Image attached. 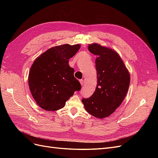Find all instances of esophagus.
<instances>
[{
    "label": "esophagus",
    "instance_id": "esophagus-1",
    "mask_svg": "<svg viewBox=\"0 0 158 158\" xmlns=\"http://www.w3.org/2000/svg\"><path fill=\"white\" fill-rule=\"evenodd\" d=\"M80 82L81 85H83V84H84V80H80Z\"/></svg>",
    "mask_w": 158,
    "mask_h": 158
}]
</instances>
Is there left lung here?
Listing matches in <instances>:
<instances>
[{"instance_id":"obj_1","label":"left lung","mask_w":158,"mask_h":158,"mask_svg":"<svg viewBox=\"0 0 158 158\" xmlns=\"http://www.w3.org/2000/svg\"><path fill=\"white\" fill-rule=\"evenodd\" d=\"M88 50L98 56V84L92 96L82 102L88 113L103 118L111 115L123 102L130 84V74L116 51L98 44L89 45Z\"/></svg>"}]
</instances>
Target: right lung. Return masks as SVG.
<instances>
[{
    "instance_id": "obj_1",
    "label": "right lung",
    "mask_w": 158,
    "mask_h": 158,
    "mask_svg": "<svg viewBox=\"0 0 158 158\" xmlns=\"http://www.w3.org/2000/svg\"><path fill=\"white\" fill-rule=\"evenodd\" d=\"M80 45L64 44L47 50L33 62L28 76L31 94L37 104L46 111L64 107L74 92L81 89L74 78V69L69 64Z\"/></svg>"
}]
</instances>
